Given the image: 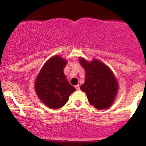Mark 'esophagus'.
<instances>
[{
  "instance_id": "1",
  "label": "esophagus",
  "mask_w": 146,
  "mask_h": 146,
  "mask_svg": "<svg viewBox=\"0 0 146 146\" xmlns=\"http://www.w3.org/2000/svg\"><path fill=\"white\" fill-rule=\"evenodd\" d=\"M75 88H76V90H80V85H79V84H78V85H75Z\"/></svg>"
}]
</instances>
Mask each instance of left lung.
I'll return each instance as SVG.
<instances>
[{
	"instance_id": "left-lung-1",
	"label": "left lung",
	"mask_w": 146,
	"mask_h": 146,
	"mask_svg": "<svg viewBox=\"0 0 146 146\" xmlns=\"http://www.w3.org/2000/svg\"><path fill=\"white\" fill-rule=\"evenodd\" d=\"M85 70V82L80 89L86 94L89 103L98 110L109 108L114 103L118 92L119 84L110 68L99 60L86 61L79 58Z\"/></svg>"
}]
</instances>
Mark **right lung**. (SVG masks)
<instances>
[{"label": "right lung", "instance_id": "1", "mask_svg": "<svg viewBox=\"0 0 146 146\" xmlns=\"http://www.w3.org/2000/svg\"><path fill=\"white\" fill-rule=\"evenodd\" d=\"M67 61L58 55L48 59L37 75L35 91L43 104L51 109H59L76 90L66 80L64 68Z\"/></svg>", "mask_w": 146, "mask_h": 146}]
</instances>
